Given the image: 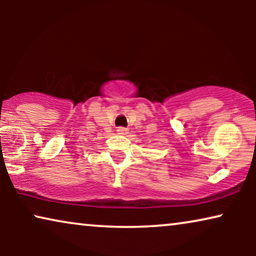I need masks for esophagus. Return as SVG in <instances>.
<instances>
[{"label": "esophagus", "instance_id": "1", "mask_svg": "<svg viewBox=\"0 0 256 256\" xmlns=\"http://www.w3.org/2000/svg\"><path fill=\"white\" fill-rule=\"evenodd\" d=\"M118 134H121V135H124V134H127V128H124V127H118Z\"/></svg>", "mask_w": 256, "mask_h": 256}]
</instances>
